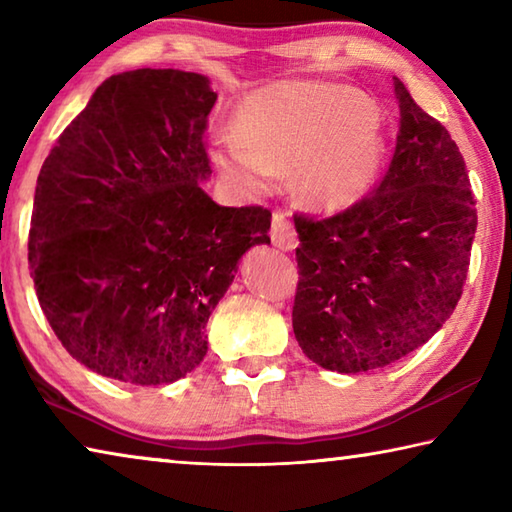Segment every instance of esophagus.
<instances>
[{
	"label": "esophagus",
	"instance_id": "1",
	"mask_svg": "<svg viewBox=\"0 0 512 512\" xmlns=\"http://www.w3.org/2000/svg\"><path fill=\"white\" fill-rule=\"evenodd\" d=\"M271 239L277 248L282 250H293L298 246V239H296V230H293V225L287 221V216L275 212L273 214V221H271Z\"/></svg>",
	"mask_w": 512,
	"mask_h": 512
}]
</instances>
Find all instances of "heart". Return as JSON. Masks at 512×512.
<instances>
[{"mask_svg":"<svg viewBox=\"0 0 512 512\" xmlns=\"http://www.w3.org/2000/svg\"><path fill=\"white\" fill-rule=\"evenodd\" d=\"M235 135L210 155L248 192H266L277 171L296 169L293 187L314 210H343L368 192L386 155L381 119L363 94L325 83H280L239 103Z\"/></svg>","mask_w":512,"mask_h":512,"instance_id":"heart-1","label":"heart"}]
</instances>
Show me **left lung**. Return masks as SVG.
Here are the masks:
<instances>
[{"instance_id": "left-lung-1", "label": "left lung", "mask_w": 512, "mask_h": 512, "mask_svg": "<svg viewBox=\"0 0 512 512\" xmlns=\"http://www.w3.org/2000/svg\"><path fill=\"white\" fill-rule=\"evenodd\" d=\"M393 160L372 192L327 219L293 216V334L320 368L368 372L400 361L461 300L476 232L465 160L438 119L395 79Z\"/></svg>"}]
</instances>
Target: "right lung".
<instances>
[{
  "label": "right lung",
  "mask_w": 512,
  "mask_h": 512,
  "mask_svg": "<svg viewBox=\"0 0 512 512\" xmlns=\"http://www.w3.org/2000/svg\"><path fill=\"white\" fill-rule=\"evenodd\" d=\"M214 101L203 74H115L42 164L31 277L58 341L97 375L160 386L192 372L241 255L271 244L266 207L201 187Z\"/></svg>",
  "instance_id": "add662e5"
}]
</instances>
